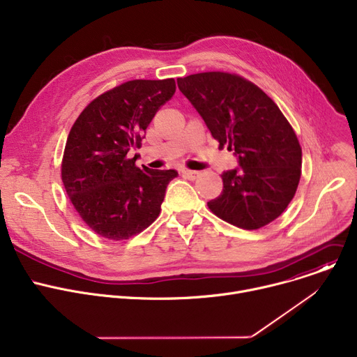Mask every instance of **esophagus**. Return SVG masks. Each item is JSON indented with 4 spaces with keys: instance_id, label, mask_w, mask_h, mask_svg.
<instances>
[{
    "instance_id": "obj_1",
    "label": "esophagus",
    "mask_w": 357,
    "mask_h": 357,
    "mask_svg": "<svg viewBox=\"0 0 357 357\" xmlns=\"http://www.w3.org/2000/svg\"><path fill=\"white\" fill-rule=\"evenodd\" d=\"M182 175L185 176V178H188V179H191V181H194V179H197V178H199V172L198 171H191V169H185V171H182Z\"/></svg>"
}]
</instances>
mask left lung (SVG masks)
<instances>
[{"label": "left lung", "mask_w": 357, "mask_h": 357, "mask_svg": "<svg viewBox=\"0 0 357 357\" xmlns=\"http://www.w3.org/2000/svg\"><path fill=\"white\" fill-rule=\"evenodd\" d=\"M178 87L241 166L222 172V192L208 202L209 211L243 229L273 222L301 176V146L286 116L267 93L235 73L205 71L178 79Z\"/></svg>", "instance_id": "1"}]
</instances>
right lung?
Listing matches in <instances>:
<instances>
[{"instance_id":"obj_1","label":"right lung","mask_w":357,"mask_h":357,"mask_svg":"<svg viewBox=\"0 0 357 357\" xmlns=\"http://www.w3.org/2000/svg\"><path fill=\"white\" fill-rule=\"evenodd\" d=\"M175 90L174 79L125 82L93 99L70 129L61 181L80 218L103 238L129 240L159 217L178 172L139 169L128 155Z\"/></svg>"}]
</instances>
